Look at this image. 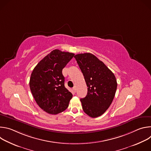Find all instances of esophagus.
<instances>
[{"label": "esophagus", "mask_w": 151, "mask_h": 151, "mask_svg": "<svg viewBox=\"0 0 151 151\" xmlns=\"http://www.w3.org/2000/svg\"><path fill=\"white\" fill-rule=\"evenodd\" d=\"M73 91H74L75 93H76V87H74L73 88Z\"/></svg>", "instance_id": "34e87169"}]
</instances>
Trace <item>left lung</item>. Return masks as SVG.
Segmentation results:
<instances>
[{"instance_id": "obj_1", "label": "left lung", "mask_w": 151, "mask_h": 151, "mask_svg": "<svg viewBox=\"0 0 151 151\" xmlns=\"http://www.w3.org/2000/svg\"><path fill=\"white\" fill-rule=\"evenodd\" d=\"M88 87L87 94L80 100L84 112L91 118L103 115L111 104L117 88L112 72L91 53L74 56Z\"/></svg>"}]
</instances>
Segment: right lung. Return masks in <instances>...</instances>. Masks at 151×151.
I'll list each match as a JSON object with an SVG mask.
<instances>
[{"instance_id":"obj_1","label":"right lung","mask_w":151,"mask_h":151,"mask_svg":"<svg viewBox=\"0 0 151 151\" xmlns=\"http://www.w3.org/2000/svg\"><path fill=\"white\" fill-rule=\"evenodd\" d=\"M73 53L54 50L41 60L34 68L29 85L32 95L40 108L56 115L65 111L72 94L64 87L63 69Z\"/></svg>"}]
</instances>
